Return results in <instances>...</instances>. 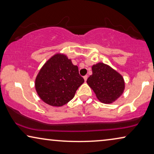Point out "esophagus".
I'll list each match as a JSON object with an SVG mask.
<instances>
[{"label": "esophagus", "mask_w": 154, "mask_h": 154, "mask_svg": "<svg viewBox=\"0 0 154 154\" xmlns=\"http://www.w3.org/2000/svg\"><path fill=\"white\" fill-rule=\"evenodd\" d=\"M83 79H84V80H85V81L86 82V81H87V79H88V75H85V76L83 77Z\"/></svg>", "instance_id": "34e87169"}]
</instances>
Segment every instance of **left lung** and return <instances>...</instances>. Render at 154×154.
Listing matches in <instances>:
<instances>
[{
  "instance_id": "1",
  "label": "left lung",
  "mask_w": 154,
  "mask_h": 154,
  "mask_svg": "<svg viewBox=\"0 0 154 154\" xmlns=\"http://www.w3.org/2000/svg\"><path fill=\"white\" fill-rule=\"evenodd\" d=\"M92 71V74L88 79L87 83L101 102L111 104L122 95L125 81L119 72L102 62L94 64Z\"/></svg>"
}]
</instances>
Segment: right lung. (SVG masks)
I'll use <instances>...</instances> for the list:
<instances>
[{
    "mask_svg": "<svg viewBox=\"0 0 154 154\" xmlns=\"http://www.w3.org/2000/svg\"><path fill=\"white\" fill-rule=\"evenodd\" d=\"M84 83L79 68L66 54L51 57L40 69L35 81L38 95L46 104L62 106L71 101Z\"/></svg>",
    "mask_w": 154,
    "mask_h": 154,
    "instance_id": "add662e5",
    "label": "right lung"
}]
</instances>
